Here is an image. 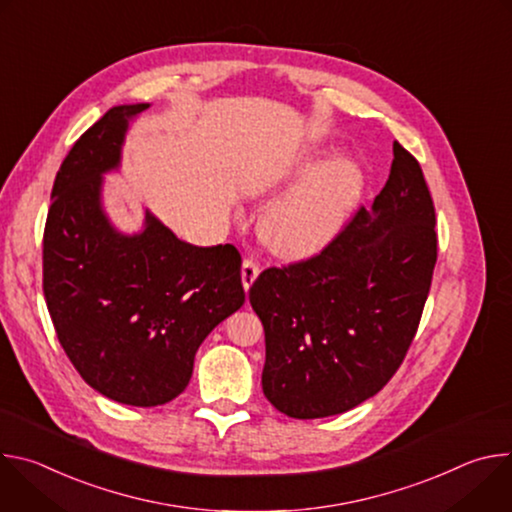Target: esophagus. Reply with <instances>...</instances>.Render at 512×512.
<instances>
[{"instance_id":"1","label":"esophagus","mask_w":512,"mask_h":512,"mask_svg":"<svg viewBox=\"0 0 512 512\" xmlns=\"http://www.w3.org/2000/svg\"><path fill=\"white\" fill-rule=\"evenodd\" d=\"M259 265L253 261V259H245L243 261V267H241V279H243V287L249 289L253 285V281L257 279L259 275Z\"/></svg>"}]
</instances>
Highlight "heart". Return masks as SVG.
Masks as SVG:
<instances>
[{"label":"heart","instance_id":"heart-1","mask_svg":"<svg viewBox=\"0 0 512 512\" xmlns=\"http://www.w3.org/2000/svg\"><path fill=\"white\" fill-rule=\"evenodd\" d=\"M287 176L308 178L267 210L261 239L279 257L302 259L322 251L338 235L362 196L364 176L350 160L322 166V154L316 152L294 162Z\"/></svg>","mask_w":512,"mask_h":512}]
</instances>
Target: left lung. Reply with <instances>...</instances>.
Instances as JSON below:
<instances>
[{"label":"left lung","mask_w":512,"mask_h":512,"mask_svg":"<svg viewBox=\"0 0 512 512\" xmlns=\"http://www.w3.org/2000/svg\"><path fill=\"white\" fill-rule=\"evenodd\" d=\"M437 259L435 208L419 162L393 143L391 174L316 257L265 269L249 302L265 330L263 393L296 419L344 413L397 373Z\"/></svg>","instance_id":"obj_1"}]
</instances>
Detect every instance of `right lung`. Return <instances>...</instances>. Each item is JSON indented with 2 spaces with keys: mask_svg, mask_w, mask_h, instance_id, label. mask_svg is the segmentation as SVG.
<instances>
[{
  "mask_svg": "<svg viewBox=\"0 0 512 512\" xmlns=\"http://www.w3.org/2000/svg\"><path fill=\"white\" fill-rule=\"evenodd\" d=\"M150 103L117 105L64 158L44 229V298L56 336L101 395L156 407L188 385L204 338L245 304L233 245L180 241L145 210L119 233L103 210V174L121 164L129 121Z\"/></svg>",
  "mask_w": 512,
  "mask_h": 512,
  "instance_id": "right-lung-1",
  "label": "right lung"
}]
</instances>
